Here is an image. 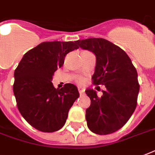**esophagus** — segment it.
<instances>
[{
	"label": "esophagus",
	"instance_id": "34e87169",
	"mask_svg": "<svg viewBox=\"0 0 155 155\" xmlns=\"http://www.w3.org/2000/svg\"><path fill=\"white\" fill-rule=\"evenodd\" d=\"M78 90H79V92H80V94L82 96V95H84V90L83 87H78Z\"/></svg>",
	"mask_w": 155,
	"mask_h": 155
}]
</instances>
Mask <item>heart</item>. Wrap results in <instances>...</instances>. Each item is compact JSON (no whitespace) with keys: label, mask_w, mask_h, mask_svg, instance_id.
Masks as SVG:
<instances>
[{"label":"heart","mask_w":155,"mask_h":155,"mask_svg":"<svg viewBox=\"0 0 155 155\" xmlns=\"http://www.w3.org/2000/svg\"><path fill=\"white\" fill-rule=\"evenodd\" d=\"M77 81H78V82H79V83H83V81H84V80H83L82 78H80V79H78Z\"/></svg>","instance_id":"heart-1"}]
</instances>
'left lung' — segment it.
<instances>
[{"mask_svg":"<svg viewBox=\"0 0 155 155\" xmlns=\"http://www.w3.org/2000/svg\"><path fill=\"white\" fill-rule=\"evenodd\" d=\"M75 43L94 53L92 83L106 87L101 97L93 89L85 91L91 100L85 116L87 127L97 134H113L125 125L136 108L140 88L137 70L127 54L108 40L91 38Z\"/></svg>","mask_w":155,"mask_h":155,"instance_id":"1","label":"left lung"}]
</instances>
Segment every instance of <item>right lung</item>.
<instances>
[{"mask_svg": "<svg viewBox=\"0 0 155 155\" xmlns=\"http://www.w3.org/2000/svg\"><path fill=\"white\" fill-rule=\"evenodd\" d=\"M78 48L75 42H42L24 54L14 71L13 88L18 110L36 130L46 133L60 130L80 97L72 84L58 89L51 82L67 54Z\"/></svg>", "mask_w": 155, "mask_h": 155, "instance_id": "obj_1", "label": "right lung"}]
</instances>
